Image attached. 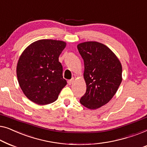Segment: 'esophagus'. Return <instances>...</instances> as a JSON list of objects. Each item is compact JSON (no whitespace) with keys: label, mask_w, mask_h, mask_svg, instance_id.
<instances>
[{"label":"esophagus","mask_w":147,"mask_h":147,"mask_svg":"<svg viewBox=\"0 0 147 147\" xmlns=\"http://www.w3.org/2000/svg\"><path fill=\"white\" fill-rule=\"evenodd\" d=\"M74 81V78H72L71 80H68V84H69V85H71V84H73Z\"/></svg>","instance_id":"obj_1"}]
</instances>
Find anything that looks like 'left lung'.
Listing matches in <instances>:
<instances>
[{
	"instance_id": "left-lung-1",
	"label": "left lung",
	"mask_w": 147,
	"mask_h": 147,
	"mask_svg": "<svg viewBox=\"0 0 147 147\" xmlns=\"http://www.w3.org/2000/svg\"><path fill=\"white\" fill-rule=\"evenodd\" d=\"M77 49L84 61L86 85L80 102L94 110L108 103L116 94L123 80L122 65L115 54L100 42H82Z\"/></svg>"
}]
</instances>
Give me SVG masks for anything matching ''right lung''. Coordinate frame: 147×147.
<instances>
[{"instance_id": "obj_1", "label": "right lung", "mask_w": 147, "mask_h": 147, "mask_svg": "<svg viewBox=\"0 0 147 147\" xmlns=\"http://www.w3.org/2000/svg\"><path fill=\"white\" fill-rule=\"evenodd\" d=\"M66 45L62 40L42 39L31 43L20 56L16 66L18 82L32 102L40 105L55 102L67 84L59 61Z\"/></svg>"}]
</instances>
